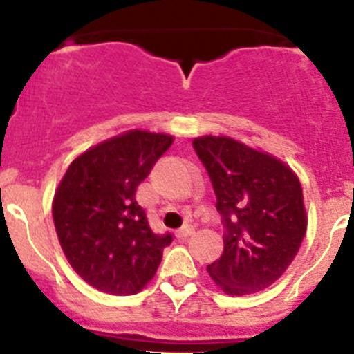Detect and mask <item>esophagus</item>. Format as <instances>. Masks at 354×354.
<instances>
[{"label":"esophagus","instance_id":"34e87169","mask_svg":"<svg viewBox=\"0 0 354 354\" xmlns=\"http://www.w3.org/2000/svg\"><path fill=\"white\" fill-rule=\"evenodd\" d=\"M195 233V227H192V226H185V227H181V230H178L176 233V238L178 240H187L188 236H192V234Z\"/></svg>","mask_w":354,"mask_h":354}]
</instances>
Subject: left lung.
<instances>
[{
    "mask_svg": "<svg viewBox=\"0 0 354 354\" xmlns=\"http://www.w3.org/2000/svg\"><path fill=\"white\" fill-rule=\"evenodd\" d=\"M223 216L224 252L207 272L226 295L243 296L276 283L306 233L303 188L295 171L269 152L226 135L194 138Z\"/></svg>",
    "mask_w": 354,
    "mask_h": 354,
    "instance_id": "1",
    "label": "left lung"
}]
</instances>
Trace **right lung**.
I'll use <instances>...</instances> for the list:
<instances>
[{
	"mask_svg": "<svg viewBox=\"0 0 354 354\" xmlns=\"http://www.w3.org/2000/svg\"><path fill=\"white\" fill-rule=\"evenodd\" d=\"M174 137L128 130L75 157L53 198L59 245L75 272L109 295H137L173 241L149 226L137 188Z\"/></svg>",
	"mask_w": 354,
	"mask_h": 354,
	"instance_id": "right-lung-1",
	"label": "right lung"
}]
</instances>
